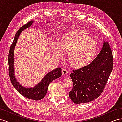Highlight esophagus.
<instances>
[{
    "instance_id": "34e87169",
    "label": "esophagus",
    "mask_w": 122,
    "mask_h": 122,
    "mask_svg": "<svg viewBox=\"0 0 122 122\" xmlns=\"http://www.w3.org/2000/svg\"><path fill=\"white\" fill-rule=\"evenodd\" d=\"M67 73H68V71H67L66 70V69H63L62 70V75H63V76L66 75L67 74Z\"/></svg>"
}]
</instances>
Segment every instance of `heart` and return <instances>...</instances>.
Listing matches in <instances>:
<instances>
[{"instance_id": "1", "label": "heart", "mask_w": 122, "mask_h": 122, "mask_svg": "<svg viewBox=\"0 0 122 122\" xmlns=\"http://www.w3.org/2000/svg\"><path fill=\"white\" fill-rule=\"evenodd\" d=\"M50 47L56 57L64 56L68 52V61L72 66L81 67L91 61L97 51V44L85 31L75 30L65 33L61 41L53 40Z\"/></svg>"}]
</instances>
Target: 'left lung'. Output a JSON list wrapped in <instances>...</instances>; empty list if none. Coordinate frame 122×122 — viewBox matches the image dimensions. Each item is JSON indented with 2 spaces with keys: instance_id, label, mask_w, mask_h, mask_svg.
Instances as JSON below:
<instances>
[{
  "instance_id": "obj_1",
  "label": "left lung",
  "mask_w": 122,
  "mask_h": 122,
  "mask_svg": "<svg viewBox=\"0 0 122 122\" xmlns=\"http://www.w3.org/2000/svg\"><path fill=\"white\" fill-rule=\"evenodd\" d=\"M112 67V51L108 43L104 41L101 51L92 63L71 74L73 86L69 96L72 101L81 104L98 98L103 92Z\"/></svg>"
}]
</instances>
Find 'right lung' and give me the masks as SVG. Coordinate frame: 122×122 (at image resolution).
<instances>
[{
  "instance_id": "add662e5",
  "label": "right lung",
  "mask_w": 122,
  "mask_h": 122,
  "mask_svg": "<svg viewBox=\"0 0 122 122\" xmlns=\"http://www.w3.org/2000/svg\"><path fill=\"white\" fill-rule=\"evenodd\" d=\"M34 22V21L33 20L30 21L25 25L21 27L15 35L14 39L11 47L10 48L9 53V73L12 85L21 95L29 99L38 101L43 99L46 96L50 83L54 80L55 79L60 77L62 75V72L61 68L58 67L55 69L54 70L47 73L40 82L38 83L36 86L32 88L24 87L17 81L15 76L14 66V51L15 46L20 33L24 30L28 28L30 25H32L33 22ZM48 22H47V23Z\"/></svg>"
}]
</instances>
